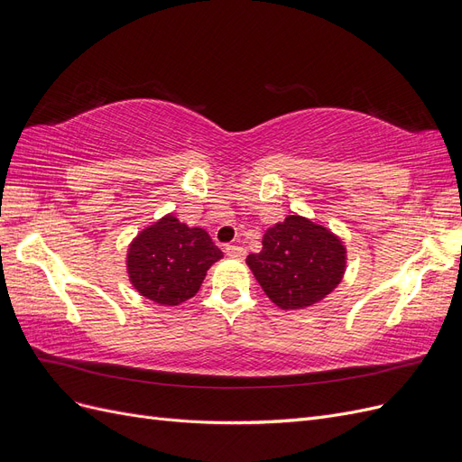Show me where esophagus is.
<instances>
[{
    "label": "esophagus",
    "mask_w": 462,
    "mask_h": 462,
    "mask_svg": "<svg viewBox=\"0 0 462 462\" xmlns=\"http://www.w3.org/2000/svg\"><path fill=\"white\" fill-rule=\"evenodd\" d=\"M226 254L231 256V258L243 260V258L246 256V250H245V246H241V245H227V246H226Z\"/></svg>",
    "instance_id": "34e87169"
}]
</instances>
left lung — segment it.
<instances>
[{
	"label": "left lung",
	"mask_w": 462,
	"mask_h": 462,
	"mask_svg": "<svg viewBox=\"0 0 462 462\" xmlns=\"http://www.w3.org/2000/svg\"><path fill=\"white\" fill-rule=\"evenodd\" d=\"M246 263L272 302L299 310L341 283L346 248L328 227L292 214L263 233L262 250L248 254Z\"/></svg>",
	"instance_id": "left-lung-1"
}]
</instances>
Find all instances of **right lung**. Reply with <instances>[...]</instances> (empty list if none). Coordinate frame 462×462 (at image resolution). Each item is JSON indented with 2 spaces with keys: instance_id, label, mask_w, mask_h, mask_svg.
I'll return each mask as SVG.
<instances>
[{
  "instance_id": "1",
  "label": "right lung",
  "mask_w": 462,
  "mask_h": 462,
  "mask_svg": "<svg viewBox=\"0 0 462 462\" xmlns=\"http://www.w3.org/2000/svg\"><path fill=\"white\" fill-rule=\"evenodd\" d=\"M221 258L204 229L167 214L134 236L127 250V273L143 297L177 306L197 295L209 265Z\"/></svg>"
}]
</instances>
